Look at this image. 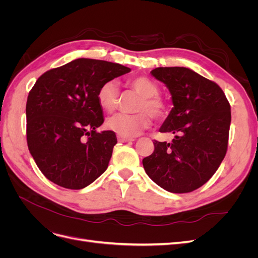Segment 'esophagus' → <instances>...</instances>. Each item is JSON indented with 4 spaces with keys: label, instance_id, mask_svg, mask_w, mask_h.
<instances>
[{
    "label": "esophagus",
    "instance_id": "obj_1",
    "mask_svg": "<svg viewBox=\"0 0 258 258\" xmlns=\"http://www.w3.org/2000/svg\"><path fill=\"white\" fill-rule=\"evenodd\" d=\"M118 141L121 142V143H127V142H132L135 141L134 139L132 138H127V137H121V136H118Z\"/></svg>",
    "mask_w": 258,
    "mask_h": 258
}]
</instances>
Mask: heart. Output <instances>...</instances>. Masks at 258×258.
Returning a JSON list of instances; mask_svg holds the SVG:
<instances>
[{
    "label": "heart",
    "mask_w": 258,
    "mask_h": 258,
    "mask_svg": "<svg viewBox=\"0 0 258 258\" xmlns=\"http://www.w3.org/2000/svg\"><path fill=\"white\" fill-rule=\"evenodd\" d=\"M132 90L142 97L137 106V114H116L108 117L105 126L108 130L121 137L132 138L152 124L153 116L162 118L168 114L169 105L167 101L160 97L159 88L154 81L145 76H139L129 81ZM119 86L116 81H106L100 86L97 93L99 105L105 112H113L119 103Z\"/></svg>",
    "instance_id": "1"
}]
</instances>
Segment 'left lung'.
<instances>
[{
	"instance_id": "obj_1",
	"label": "left lung",
	"mask_w": 258,
	"mask_h": 258,
	"mask_svg": "<svg viewBox=\"0 0 258 258\" xmlns=\"http://www.w3.org/2000/svg\"><path fill=\"white\" fill-rule=\"evenodd\" d=\"M151 73L172 96L173 107L159 131L174 139L155 140L143 167L161 188L190 192L212 177L227 152L230 104L220 86L188 68H156Z\"/></svg>"
}]
</instances>
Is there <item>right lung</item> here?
Returning <instances> with one entry per match:
<instances>
[{
  "instance_id": "obj_1",
  "label": "right lung",
  "mask_w": 258,
  "mask_h": 258,
  "mask_svg": "<svg viewBox=\"0 0 258 258\" xmlns=\"http://www.w3.org/2000/svg\"><path fill=\"white\" fill-rule=\"evenodd\" d=\"M131 70L103 60L80 58L38 77L27 100V142L42 173L69 189H82L107 169L115 132L103 123L100 86Z\"/></svg>"
}]
</instances>
